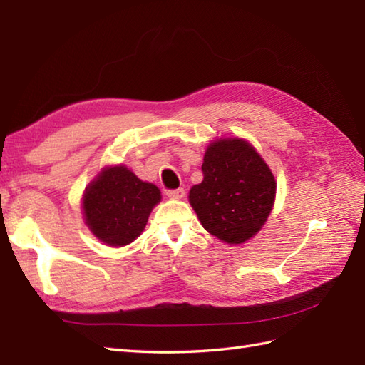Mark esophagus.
<instances>
[{"mask_svg": "<svg viewBox=\"0 0 365 365\" xmlns=\"http://www.w3.org/2000/svg\"><path fill=\"white\" fill-rule=\"evenodd\" d=\"M166 196L169 199H183L185 197V190L183 188H177V190H168Z\"/></svg>", "mask_w": 365, "mask_h": 365, "instance_id": "esophagus-1", "label": "esophagus"}]
</instances>
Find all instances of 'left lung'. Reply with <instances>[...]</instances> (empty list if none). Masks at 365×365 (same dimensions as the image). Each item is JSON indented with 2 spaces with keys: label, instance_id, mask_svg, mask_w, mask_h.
<instances>
[{
  "label": "left lung",
  "instance_id": "left-lung-1",
  "mask_svg": "<svg viewBox=\"0 0 365 365\" xmlns=\"http://www.w3.org/2000/svg\"><path fill=\"white\" fill-rule=\"evenodd\" d=\"M202 174L190 204L204 229L230 245L257 234L273 208L276 182L254 147L235 138L212 143Z\"/></svg>",
  "mask_w": 365,
  "mask_h": 365
}]
</instances>
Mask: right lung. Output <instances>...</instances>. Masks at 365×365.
I'll return each mask as SVG.
<instances>
[{
    "label": "right lung",
    "instance_id": "add662e5",
    "mask_svg": "<svg viewBox=\"0 0 365 365\" xmlns=\"http://www.w3.org/2000/svg\"><path fill=\"white\" fill-rule=\"evenodd\" d=\"M160 199L155 185L139 180L125 166L106 168L84 192V218L100 242L123 246L141 235Z\"/></svg>",
    "mask_w": 365,
    "mask_h": 365
}]
</instances>
